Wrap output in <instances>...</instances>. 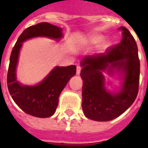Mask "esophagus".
<instances>
[{
	"instance_id": "1",
	"label": "esophagus",
	"mask_w": 148,
	"mask_h": 148,
	"mask_svg": "<svg viewBox=\"0 0 148 148\" xmlns=\"http://www.w3.org/2000/svg\"><path fill=\"white\" fill-rule=\"evenodd\" d=\"M81 71H82V66H81L79 64L77 65V69H76V74H77V75H79V74H80V73H81Z\"/></svg>"
}]
</instances>
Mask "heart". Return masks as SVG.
<instances>
[{
	"label": "heart",
	"mask_w": 148,
	"mask_h": 148,
	"mask_svg": "<svg viewBox=\"0 0 148 148\" xmlns=\"http://www.w3.org/2000/svg\"><path fill=\"white\" fill-rule=\"evenodd\" d=\"M103 40H104V37L101 36H93L90 39V42L93 44H99Z\"/></svg>",
	"instance_id": "b5f03b06"
}]
</instances>
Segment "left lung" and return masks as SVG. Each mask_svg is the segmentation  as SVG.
Listing matches in <instances>:
<instances>
[{"label": "left lung", "mask_w": 148, "mask_h": 148, "mask_svg": "<svg viewBox=\"0 0 148 148\" xmlns=\"http://www.w3.org/2000/svg\"><path fill=\"white\" fill-rule=\"evenodd\" d=\"M120 43L110 47L103 54L86 56L82 60V109L86 116L97 121H108L119 116L136 98L140 85V64L136 40L126 27H121ZM114 69L124 74L123 86L117 94L104 88L101 72L111 73Z\"/></svg>", "instance_id": "obj_1"}]
</instances>
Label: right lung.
<instances>
[{
  "label": "right lung",
  "mask_w": 148,
  "mask_h": 148,
  "mask_svg": "<svg viewBox=\"0 0 148 148\" xmlns=\"http://www.w3.org/2000/svg\"><path fill=\"white\" fill-rule=\"evenodd\" d=\"M62 29L49 23H40L26 28L12 48L7 74V85L10 95L24 112L36 117H49L54 114L58 104V97L69 80L76 74V66H56L39 85L21 86L16 78V67L22 42L36 36L58 39Z\"/></svg>",
  "instance_id": "obj_1"
}]
</instances>
